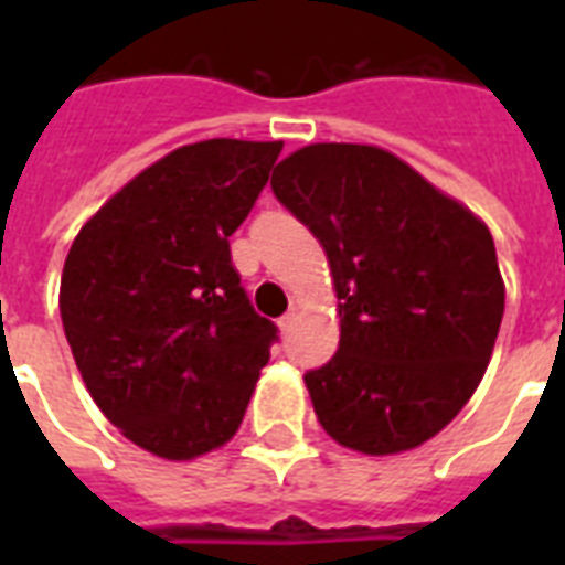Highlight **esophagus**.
<instances>
[{
    "label": "esophagus",
    "mask_w": 565,
    "mask_h": 565,
    "mask_svg": "<svg viewBox=\"0 0 565 565\" xmlns=\"http://www.w3.org/2000/svg\"><path fill=\"white\" fill-rule=\"evenodd\" d=\"M292 322H296V310H287V313L278 319V328H281V331H290Z\"/></svg>",
    "instance_id": "34e87169"
}]
</instances>
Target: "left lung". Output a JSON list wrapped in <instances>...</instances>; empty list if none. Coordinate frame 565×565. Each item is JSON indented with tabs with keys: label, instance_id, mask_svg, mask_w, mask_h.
<instances>
[{
	"label": "left lung",
	"instance_id": "left-lung-1",
	"mask_svg": "<svg viewBox=\"0 0 565 565\" xmlns=\"http://www.w3.org/2000/svg\"><path fill=\"white\" fill-rule=\"evenodd\" d=\"M273 193L331 264L340 345L305 372L319 425L395 455L446 428L481 384L504 317L490 228L377 146L284 158Z\"/></svg>",
	"mask_w": 565,
	"mask_h": 565
}]
</instances>
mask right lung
<instances>
[{
  "label": "right lung",
  "instance_id": "right-lung-1",
  "mask_svg": "<svg viewBox=\"0 0 565 565\" xmlns=\"http://www.w3.org/2000/svg\"><path fill=\"white\" fill-rule=\"evenodd\" d=\"M284 143L181 146L99 207L61 275V319L93 402L167 460L237 434L278 328L248 301L228 237Z\"/></svg>",
  "mask_w": 565,
  "mask_h": 565
}]
</instances>
